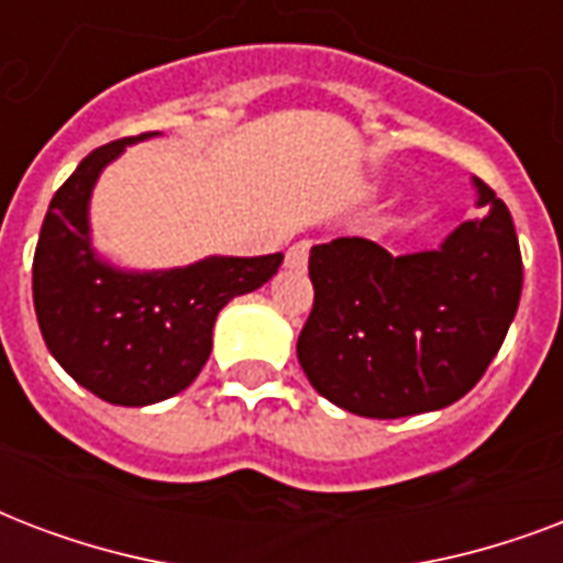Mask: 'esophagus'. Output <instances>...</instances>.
<instances>
[{"label": "esophagus", "instance_id": "1", "mask_svg": "<svg viewBox=\"0 0 563 563\" xmlns=\"http://www.w3.org/2000/svg\"><path fill=\"white\" fill-rule=\"evenodd\" d=\"M308 252H311V241H299L287 250V269H302L308 264Z\"/></svg>", "mask_w": 563, "mask_h": 563}]
</instances>
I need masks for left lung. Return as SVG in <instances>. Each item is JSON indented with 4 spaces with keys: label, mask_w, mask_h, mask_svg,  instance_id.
I'll return each instance as SVG.
<instances>
[{
    "label": "left lung",
    "mask_w": 563,
    "mask_h": 563,
    "mask_svg": "<svg viewBox=\"0 0 563 563\" xmlns=\"http://www.w3.org/2000/svg\"><path fill=\"white\" fill-rule=\"evenodd\" d=\"M476 220L438 250L390 255L364 238L313 246V308L296 355L343 411L396 420L446 408L496 358L522 290L511 211L485 181Z\"/></svg>",
    "instance_id": "1"
}]
</instances>
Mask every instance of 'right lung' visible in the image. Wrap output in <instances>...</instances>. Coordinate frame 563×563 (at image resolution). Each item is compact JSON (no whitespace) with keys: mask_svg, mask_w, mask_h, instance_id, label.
I'll use <instances>...</instances> for the list:
<instances>
[{"mask_svg":"<svg viewBox=\"0 0 563 563\" xmlns=\"http://www.w3.org/2000/svg\"><path fill=\"white\" fill-rule=\"evenodd\" d=\"M155 132L93 150L52 196L34 250L32 290L52 358L111 405H155L181 394L211 355L222 305L276 276L285 255H211L190 267L134 273L96 255L87 205L99 173L125 146Z\"/></svg>","mask_w":563,"mask_h":563,"instance_id":"1","label":"right lung"}]
</instances>
